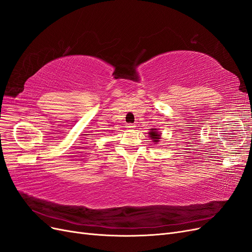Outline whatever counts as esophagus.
Wrapping results in <instances>:
<instances>
[{
  "instance_id": "obj_1",
  "label": "esophagus",
  "mask_w": 252,
  "mask_h": 252,
  "mask_svg": "<svg viewBox=\"0 0 252 252\" xmlns=\"http://www.w3.org/2000/svg\"><path fill=\"white\" fill-rule=\"evenodd\" d=\"M128 129H133L135 126L133 125V124H127V126H126Z\"/></svg>"
}]
</instances>
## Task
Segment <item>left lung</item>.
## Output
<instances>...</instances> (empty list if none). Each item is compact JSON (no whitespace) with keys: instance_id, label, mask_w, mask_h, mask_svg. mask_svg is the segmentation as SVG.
Returning <instances> with one entry per match:
<instances>
[{"instance_id":"obj_1","label":"left lung","mask_w":252,"mask_h":252,"mask_svg":"<svg viewBox=\"0 0 252 252\" xmlns=\"http://www.w3.org/2000/svg\"><path fill=\"white\" fill-rule=\"evenodd\" d=\"M148 134L155 143H158L159 139H161V132H158L156 128H151Z\"/></svg>"}]
</instances>
